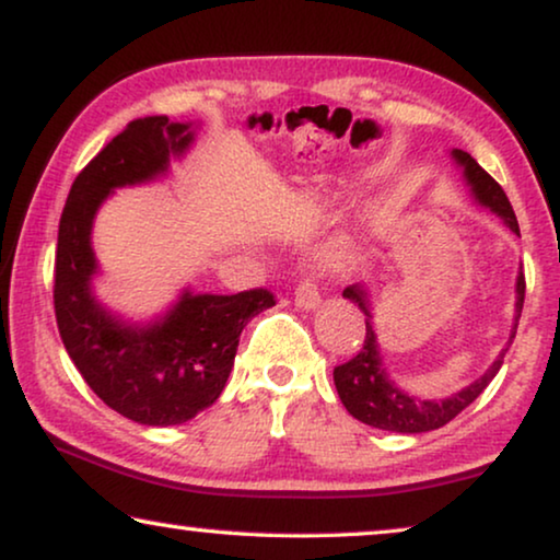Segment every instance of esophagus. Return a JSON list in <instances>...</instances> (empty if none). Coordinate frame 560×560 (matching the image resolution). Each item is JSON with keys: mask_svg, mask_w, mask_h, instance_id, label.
<instances>
[{"mask_svg": "<svg viewBox=\"0 0 560 560\" xmlns=\"http://www.w3.org/2000/svg\"><path fill=\"white\" fill-rule=\"evenodd\" d=\"M320 303V295H318V285L313 280H301V285L295 288V305L298 308L308 311V308H316Z\"/></svg>", "mask_w": 560, "mask_h": 560, "instance_id": "obj_1", "label": "esophagus"}]
</instances>
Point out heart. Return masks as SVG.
Here are the masks:
<instances>
[{"label":"heart","mask_w":560,"mask_h":560,"mask_svg":"<svg viewBox=\"0 0 560 560\" xmlns=\"http://www.w3.org/2000/svg\"><path fill=\"white\" fill-rule=\"evenodd\" d=\"M354 255H357V244L349 240H341V242H336L331 249H328L326 259H328V265L339 270V267H347L351 259H354Z\"/></svg>","instance_id":"heart-1"}]
</instances>
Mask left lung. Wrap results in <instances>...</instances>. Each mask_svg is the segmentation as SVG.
I'll return each instance as SVG.
<instances>
[{
    "instance_id": "1",
    "label": "left lung",
    "mask_w": 560,
    "mask_h": 560,
    "mask_svg": "<svg viewBox=\"0 0 560 560\" xmlns=\"http://www.w3.org/2000/svg\"><path fill=\"white\" fill-rule=\"evenodd\" d=\"M456 163L464 167L466 180L471 183L474 196L479 198L481 206L492 209L497 217L504 219L512 232L520 234L517 217L512 211L510 198L504 194L500 183H497L492 175H489L485 167H481L477 160H474L469 152L454 150ZM343 295L349 298L351 303L359 305L364 313L366 324V336L362 349L357 351V357H351L349 362L334 366V382L336 393H339L343 408H347L351 416L362 423L372 428H382V431H395V433H425L435 431V428L446 425L448 420H454L458 412L477 400V397L485 393V387L494 380V374L500 372L504 362V349L497 362L485 372V377H479L474 385H469L462 393L454 397H446V400L433 402V400H418V397L405 395L395 382L387 380L385 366H382L377 336H374L370 308H366V293L359 285H351L343 290ZM525 303V278L520 275L517 278V318L523 313ZM517 318H515V331H517ZM515 331L510 336V343L515 339Z\"/></svg>"
}]
</instances>
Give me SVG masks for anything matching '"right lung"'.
<instances>
[{"instance_id":"1","label":"right lung","mask_w":560,"mask_h":560,"mask_svg":"<svg viewBox=\"0 0 560 560\" xmlns=\"http://www.w3.org/2000/svg\"><path fill=\"white\" fill-rule=\"evenodd\" d=\"M188 125L132 119L75 175L60 213L52 305L60 339L98 400L142 425H178L217 402L247 320L275 305L267 288L236 295H183L163 324L132 328L89 293L96 270L91 221L112 188L163 173L190 142Z\"/></svg>"}]
</instances>
